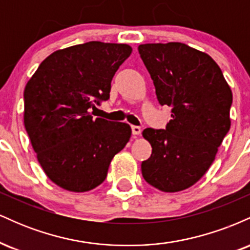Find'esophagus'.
<instances>
[{"label":"esophagus","instance_id":"esophagus-1","mask_svg":"<svg viewBox=\"0 0 250 250\" xmlns=\"http://www.w3.org/2000/svg\"><path fill=\"white\" fill-rule=\"evenodd\" d=\"M131 131H133V135H140L141 134L142 129L137 125H131Z\"/></svg>","mask_w":250,"mask_h":250}]
</instances>
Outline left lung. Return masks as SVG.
<instances>
[{
	"label": "left lung",
	"instance_id": "8db88e82",
	"mask_svg": "<svg viewBox=\"0 0 250 250\" xmlns=\"http://www.w3.org/2000/svg\"><path fill=\"white\" fill-rule=\"evenodd\" d=\"M139 53L159 102L173 107L166 130L142 131L153 148L142 175L161 191L185 190L214 162L230 128L233 94L217 63L185 43H146Z\"/></svg>",
	"mask_w": 250,
	"mask_h": 250
}]
</instances>
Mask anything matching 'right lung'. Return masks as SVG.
Here are the masks:
<instances>
[{
	"mask_svg": "<svg viewBox=\"0 0 250 250\" xmlns=\"http://www.w3.org/2000/svg\"><path fill=\"white\" fill-rule=\"evenodd\" d=\"M133 48L91 41L54 51L24 88V127L37 161L55 185L84 193L105 180L111 160L129 142L127 123L94 119Z\"/></svg>",
	"mask_w": 250,
	"mask_h": 250,
	"instance_id": "right-lung-1",
	"label": "right lung"
}]
</instances>
